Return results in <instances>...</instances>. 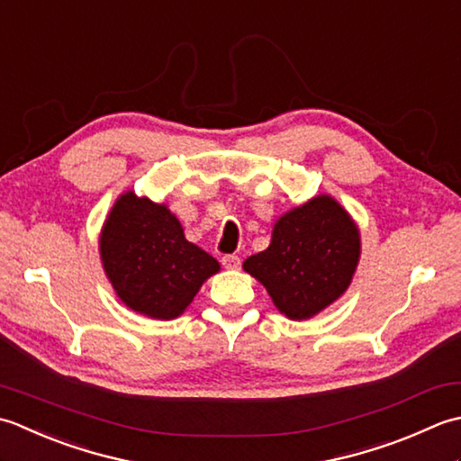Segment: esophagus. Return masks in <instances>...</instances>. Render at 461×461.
<instances>
[{"label":"esophagus","mask_w":461,"mask_h":461,"mask_svg":"<svg viewBox=\"0 0 461 461\" xmlns=\"http://www.w3.org/2000/svg\"><path fill=\"white\" fill-rule=\"evenodd\" d=\"M222 267L229 270H237L240 267V258L237 255H227L222 257Z\"/></svg>","instance_id":"obj_1"}]
</instances>
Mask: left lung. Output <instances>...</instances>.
I'll list each match as a JSON object with an SVG mask.
<instances>
[{
    "mask_svg": "<svg viewBox=\"0 0 461 461\" xmlns=\"http://www.w3.org/2000/svg\"><path fill=\"white\" fill-rule=\"evenodd\" d=\"M362 252L360 229L330 194H316L294 206L272 227L267 250L242 268L267 288L290 321L321 314L352 285Z\"/></svg>",
    "mask_w": 461,
    "mask_h": 461,
    "instance_id": "1",
    "label": "left lung"
}]
</instances>
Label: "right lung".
<instances>
[{
  "label": "right lung",
  "mask_w": 461,
  "mask_h": 461,
  "mask_svg": "<svg viewBox=\"0 0 461 461\" xmlns=\"http://www.w3.org/2000/svg\"><path fill=\"white\" fill-rule=\"evenodd\" d=\"M99 258L117 298L153 321L181 316L221 265L185 237L167 204L125 191L99 232Z\"/></svg>",
  "instance_id": "1"
}]
</instances>
